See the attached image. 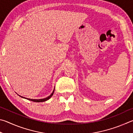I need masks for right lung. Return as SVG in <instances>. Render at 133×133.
<instances>
[{
	"mask_svg": "<svg viewBox=\"0 0 133 133\" xmlns=\"http://www.w3.org/2000/svg\"><path fill=\"white\" fill-rule=\"evenodd\" d=\"M54 92V90H53V92H52V94H51V95H50V96H49L48 97H46V98H44V99H27V98H25V97H23V96H20V95H19V96H20V97H23V98L27 99H28V100H29V101H31L34 102H45V101H47V100H48L49 99H50V98H51V97L52 96V95H53Z\"/></svg>",
	"mask_w": 133,
	"mask_h": 133,
	"instance_id": "add662e5",
	"label": "right lung"
}]
</instances>
